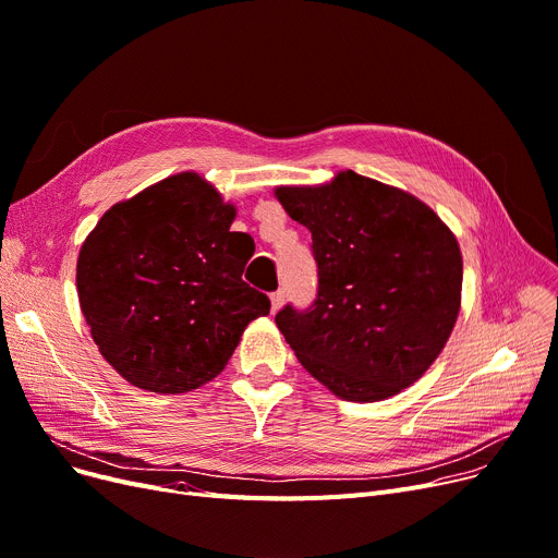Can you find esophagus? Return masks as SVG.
<instances>
[{
    "instance_id": "obj_1",
    "label": "esophagus",
    "mask_w": 558,
    "mask_h": 558,
    "mask_svg": "<svg viewBox=\"0 0 558 558\" xmlns=\"http://www.w3.org/2000/svg\"><path fill=\"white\" fill-rule=\"evenodd\" d=\"M269 301H271V314H276L282 307V303H284V292H274L269 296Z\"/></svg>"
}]
</instances>
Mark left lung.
<instances>
[{"instance_id":"left-lung-1","label":"left lung","mask_w":558,"mask_h":558,"mask_svg":"<svg viewBox=\"0 0 558 558\" xmlns=\"http://www.w3.org/2000/svg\"><path fill=\"white\" fill-rule=\"evenodd\" d=\"M274 196L312 232L319 266L314 305L276 314L307 374L357 403L417 383L460 312L456 234L413 193L353 171L326 184L276 186Z\"/></svg>"}]
</instances>
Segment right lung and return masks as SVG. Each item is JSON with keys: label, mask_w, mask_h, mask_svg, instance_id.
Here are the masks:
<instances>
[{"label": "right lung", "mask_w": 558, "mask_h": 558, "mask_svg": "<svg viewBox=\"0 0 558 558\" xmlns=\"http://www.w3.org/2000/svg\"><path fill=\"white\" fill-rule=\"evenodd\" d=\"M236 207L196 171L109 207L77 257L93 342L134 387L182 395L219 376L271 303L241 280L255 246Z\"/></svg>", "instance_id": "obj_1"}]
</instances>
